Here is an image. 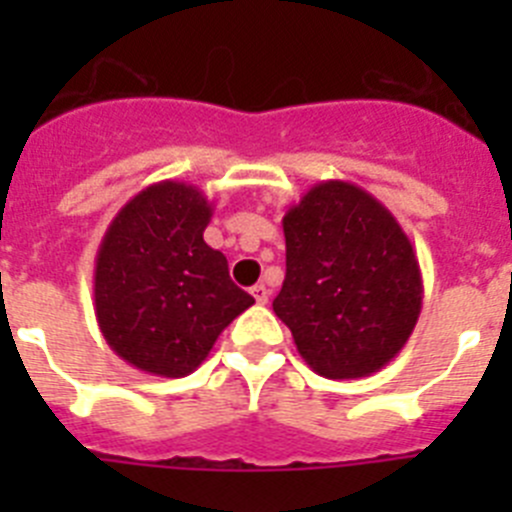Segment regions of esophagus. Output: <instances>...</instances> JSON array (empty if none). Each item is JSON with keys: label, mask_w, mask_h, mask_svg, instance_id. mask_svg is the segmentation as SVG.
<instances>
[{"label": "esophagus", "mask_w": 512, "mask_h": 512, "mask_svg": "<svg viewBox=\"0 0 512 512\" xmlns=\"http://www.w3.org/2000/svg\"><path fill=\"white\" fill-rule=\"evenodd\" d=\"M251 295L259 305H266V302H269V287H266V284H253Z\"/></svg>", "instance_id": "obj_1"}]
</instances>
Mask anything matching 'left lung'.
Wrapping results in <instances>:
<instances>
[{"instance_id": "left-lung-1", "label": "left lung", "mask_w": 512, "mask_h": 512, "mask_svg": "<svg viewBox=\"0 0 512 512\" xmlns=\"http://www.w3.org/2000/svg\"><path fill=\"white\" fill-rule=\"evenodd\" d=\"M287 277L274 300L312 372L359 379L408 343L423 277L413 243L377 197L341 179L302 194L282 220Z\"/></svg>"}]
</instances>
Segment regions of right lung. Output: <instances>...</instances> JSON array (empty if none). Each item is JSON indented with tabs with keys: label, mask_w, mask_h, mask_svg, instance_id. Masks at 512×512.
Returning <instances> with one entry per match:
<instances>
[{
	"label": "right lung",
	"mask_w": 512,
	"mask_h": 512,
	"mask_svg": "<svg viewBox=\"0 0 512 512\" xmlns=\"http://www.w3.org/2000/svg\"><path fill=\"white\" fill-rule=\"evenodd\" d=\"M212 205L187 182H158L125 202L94 261V315L107 346L156 377H187L253 297L205 243Z\"/></svg>",
	"instance_id": "obj_1"
}]
</instances>
